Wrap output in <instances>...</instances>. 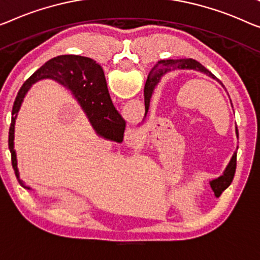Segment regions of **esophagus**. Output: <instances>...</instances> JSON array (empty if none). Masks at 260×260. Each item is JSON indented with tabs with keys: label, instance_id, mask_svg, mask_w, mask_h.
<instances>
[{
	"label": "esophagus",
	"instance_id": "obj_1",
	"mask_svg": "<svg viewBox=\"0 0 260 260\" xmlns=\"http://www.w3.org/2000/svg\"><path fill=\"white\" fill-rule=\"evenodd\" d=\"M126 137L131 141H139V139H140V133H139L134 127H129V128L126 131Z\"/></svg>",
	"mask_w": 260,
	"mask_h": 260
}]
</instances>
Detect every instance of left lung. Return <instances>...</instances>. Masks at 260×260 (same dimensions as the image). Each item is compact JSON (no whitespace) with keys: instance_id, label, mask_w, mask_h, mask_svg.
I'll return each mask as SVG.
<instances>
[{"instance_id":"8db88e82","label":"left lung","mask_w":260,"mask_h":260,"mask_svg":"<svg viewBox=\"0 0 260 260\" xmlns=\"http://www.w3.org/2000/svg\"><path fill=\"white\" fill-rule=\"evenodd\" d=\"M176 69H181V70H195V71H200L204 73V75H207L209 77H211L212 79H215L218 81V83L222 85L223 84L220 83V80L218 78H216V76L212 75V73L209 71V70L205 69L202 64H200L199 61L195 60V59H167V60H158L157 64L155 65L153 71H154V77L156 78V85L158 81H160L161 77L165 75V73H167L168 71H172V70H176ZM155 85V86H156ZM224 87V86H223ZM152 92L148 90L145 93V108H146V112H145V118L143 120L146 119L147 114H148V110H149V105H150V96H152ZM230 103H231V99H230ZM231 106H232V103H231ZM236 135H237V139H238V128L237 126H236ZM238 149V147H237ZM236 166H237V152H235L234 155H232L231 160L229 162V165L226 166L225 170H224L222 175L219 177H217V179L212 180L209 182L210 183V187L212 189V191L215 192V196L218 197L220 196V193H222L225 189L229 187L231 184L232 180H234V176H235V172H236Z\"/></svg>"}]
</instances>
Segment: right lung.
<instances>
[{
    "mask_svg": "<svg viewBox=\"0 0 260 260\" xmlns=\"http://www.w3.org/2000/svg\"><path fill=\"white\" fill-rule=\"evenodd\" d=\"M150 73L146 83V91H153L156 85V78ZM42 79H53L71 91L80 107L83 108L84 113L86 114L92 128L99 137L110 141L122 142L126 128V121L115 110L111 100L103 68L95 60L87 57L73 55L52 58L22 85L15 99L13 113H11L13 117H11L9 140H8L11 153V165L18 182L26 189H30V187H26L24 182L19 179L16 152L14 149L15 122L25 94L35 83Z\"/></svg>",
    "mask_w": 260,
    "mask_h": 260,
    "instance_id": "obj_1",
    "label": "right lung"
}]
</instances>
